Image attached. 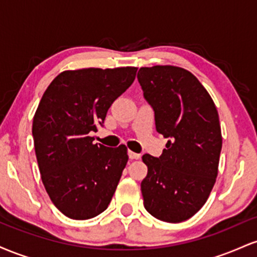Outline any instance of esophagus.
Returning a JSON list of instances; mask_svg holds the SVG:
<instances>
[{
  "label": "esophagus",
  "mask_w": 257,
  "mask_h": 257,
  "mask_svg": "<svg viewBox=\"0 0 257 257\" xmlns=\"http://www.w3.org/2000/svg\"><path fill=\"white\" fill-rule=\"evenodd\" d=\"M128 156H129V158L131 159H139L141 157L140 155H139V153H135V152H133V151H128Z\"/></svg>",
  "instance_id": "34e87169"
}]
</instances>
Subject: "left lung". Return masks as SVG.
Here are the masks:
<instances>
[{
	"label": "left lung",
	"instance_id": "8db88e82",
	"mask_svg": "<svg viewBox=\"0 0 257 257\" xmlns=\"http://www.w3.org/2000/svg\"><path fill=\"white\" fill-rule=\"evenodd\" d=\"M138 79L155 111L156 131L168 138L159 158L144 155V205L166 222H182L205 204L219 172L222 137L216 106L187 70L141 67Z\"/></svg>",
	"mask_w": 257,
	"mask_h": 257
}]
</instances>
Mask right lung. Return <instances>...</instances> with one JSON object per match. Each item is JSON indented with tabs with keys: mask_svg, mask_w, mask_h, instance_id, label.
I'll return each instance as SVG.
<instances>
[{
	"mask_svg": "<svg viewBox=\"0 0 257 257\" xmlns=\"http://www.w3.org/2000/svg\"><path fill=\"white\" fill-rule=\"evenodd\" d=\"M138 67L67 70L52 81L34 116L41 179L65 216L87 220L110 204L128 162L125 145L94 144L91 132L134 82Z\"/></svg>",
	"mask_w": 257,
	"mask_h": 257,
	"instance_id": "right-lung-1",
	"label": "right lung"
}]
</instances>
